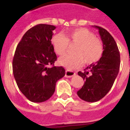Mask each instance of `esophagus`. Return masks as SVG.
Returning a JSON list of instances; mask_svg holds the SVG:
<instances>
[{
    "label": "esophagus",
    "mask_w": 130,
    "mask_h": 130,
    "mask_svg": "<svg viewBox=\"0 0 130 130\" xmlns=\"http://www.w3.org/2000/svg\"><path fill=\"white\" fill-rule=\"evenodd\" d=\"M76 74L75 72H74L70 70H66L65 71V76L68 77V78H70V77H72L75 75Z\"/></svg>",
    "instance_id": "obj_1"
}]
</instances>
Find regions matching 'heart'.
I'll list each match as a JSON object with an SVG mask.
<instances>
[{"mask_svg":"<svg viewBox=\"0 0 130 130\" xmlns=\"http://www.w3.org/2000/svg\"><path fill=\"white\" fill-rule=\"evenodd\" d=\"M69 42L77 43L74 48V55H65L60 58V65L69 70L80 68L84 62L90 65L98 62L104 53L103 43L100 39L86 28H76L66 32L65 36L62 33L54 35L51 44L58 55L62 56L68 50Z\"/></svg>","mask_w":130,"mask_h":130,"instance_id":"heart-1","label":"heart"}]
</instances>
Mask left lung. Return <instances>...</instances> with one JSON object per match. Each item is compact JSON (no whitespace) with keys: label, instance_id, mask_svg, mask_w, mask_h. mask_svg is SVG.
I'll use <instances>...</instances> for the list:
<instances>
[{"label":"left lung","instance_id":"left-lung-1","mask_svg":"<svg viewBox=\"0 0 130 130\" xmlns=\"http://www.w3.org/2000/svg\"><path fill=\"white\" fill-rule=\"evenodd\" d=\"M98 29L104 45V53L100 59L90 64L78 74L84 80V84L77 95L88 102L99 101L111 90L120 69V52L116 41L106 30L94 26Z\"/></svg>","mask_w":130,"mask_h":130}]
</instances>
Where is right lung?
Returning <instances> with one entry per match:
<instances>
[{
  "mask_svg": "<svg viewBox=\"0 0 130 130\" xmlns=\"http://www.w3.org/2000/svg\"><path fill=\"white\" fill-rule=\"evenodd\" d=\"M56 26L38 24L30 28L16 48L12 70L19 90L32 102L47 100L56 84L65 76L62 67L54 66L57 56L51 39Z\"/></svg>",
  "mask_w": 130,
  "mask_h": 130,
  "instance_id": "add662e5",
  "label": "right lung"
}]
</instances>
